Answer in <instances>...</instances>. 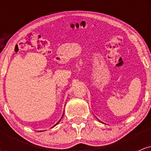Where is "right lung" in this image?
I'll return each mask as SVG.
<instances>
[{
	"mask_svg": "<svg viewBox=\"0 0 151 151\" xmlns=\"http://www.w3.org/2000/svg\"><path fill=\"white\" fill-rule=\"evenodd\" d=\"M63 115H64V114H63ZM62 118H61V119H60V121H58V123H57V124H55V126H56V125H57V124H58V123H59V122H60V120H61V119H62ZM54 126H52V127H54Z\"/></svg>",
	"mask_w": 151,
	"mask_h": 151,
	"instance_id": "obj_1",
	"label": "right lung"
}]
</instances>
